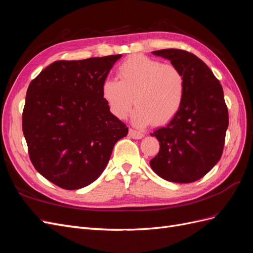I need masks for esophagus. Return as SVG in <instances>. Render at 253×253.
<instances>
[{"label": "esophagus", "mask_w": 253, "mask_h": 253, "mask_svg": "<svg viewBox=\"0 0 253 253\" xmlns=\"http://www.w3.org/2000/svg\"><path fill=\"white\" fill-rule=\"evenodd\" d=\"M128 136L131 137V138H134V139H141L142 137L144 136V134H143L142 132L136 131V129L129 128V129H128Z\"/></svg>", "instance_id": "34e87169"}]
</instances>
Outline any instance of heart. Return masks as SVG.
<instances>
[{"mask_svg": "<svg viewBox=\"0 0 253 253\" xmlns=\"http://www.w3.org/2000/svg\"><path fill=\"white\" fill-rule=\"evenodd\" d=\"M117 76L118 81L108 79L102 84V97L116 118H126L134 102L132 119L138 126L166 125L179 112L186 80L178 67L134 55L119 65Z\"/></svg>", "mask_w": 253, "mask_h": 253, "instance_id": "1", "label": "heart"}]
</instances>
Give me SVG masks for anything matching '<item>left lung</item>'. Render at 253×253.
<instances>
[{
  "mask_svg": "<svg viewBox=\"0 0 253 253\" xmlns=\"http://www.w3.org/2000/svg\"><path fill=\"white\" fill-rule=\"evenodd\" d=\"M171 61L186 80L185 99L177 115L151 136L159 141L152 170L172 182H193L208 173L223 154L229 125L219 81L193 53L169 48L152 51Z\"/></svg>",
  "mask_w": 253,
  "mask_h": 253,
  "instance_id": "8db88e82",
  "label": "left lung"
}]
</instances>
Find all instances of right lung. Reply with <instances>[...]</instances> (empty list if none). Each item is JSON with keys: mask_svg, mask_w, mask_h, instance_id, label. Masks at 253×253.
<instances>
[{"mask_svg": "<svg viewBox=\"0 0 253 253\" xmlns=\"http://www.w3.org/2000/svg\"><path fill=\"white\" fill-rule=\"evenodd\" d=\"M121 55L56 61L30 82L22 115L29 158L58 187L88 186L128 128L110 112L102 84Z\"/></svg>", "mask_w": 253, "mask_h": 253, "instance_id": "1", "label": "right lung"}]
</instances>
